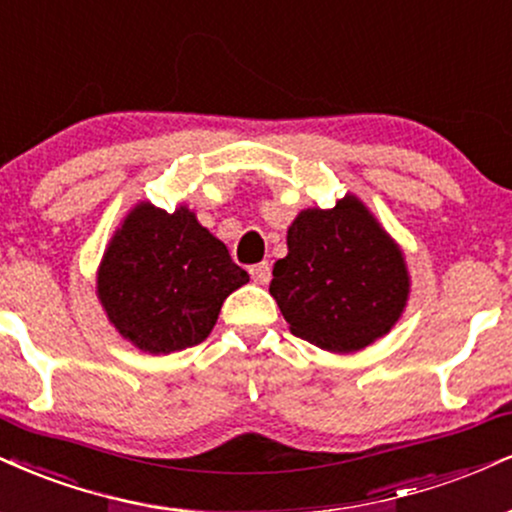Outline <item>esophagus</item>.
<instances>
[{
  "label": "esophagus",
  "mask_w": 512,
  "mask_h": 512,
  "mask_svg": "<svg viewBox=\"0 0 512 512\" xmlns=\"http://www.w3.org/2000/svg\"><path fill=\"white\" fill-rule=\"evenodd\" d=\"M250 276H252V281L260 283V286H267L269 279H272V267H269V262L252 264V267H250Z\"/></svg>",
  "instance_id": "obj_1"
}]
</instances>
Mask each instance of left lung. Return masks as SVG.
I'll return each mask as SVG.
<instances>
[{"instance_id":"obj_1","label":"left lung","mask_w":512,"mask_h":512,"mask_svg":"<svg viewBox=\"0 0 512 512\" xmlns=\"http://www.w3.org/2000/svg\"><path fill=\"white\" fill-rule=\"evenodd\" d=\"M274 295L291 334L329 353H357L403 317L410 272L400 245L360 197L307 207L288 226Z\"/></svg>"}]
</instances>
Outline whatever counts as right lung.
<instances>
[{
    "label": "right lung",
    "instance_id": "obj_1",
    "mask_svg": "<svg viewBox=\"0 0 512 512\" xmlns=\"http://www.w3.org/2000/svg\"><path fill=\"white\" fill-rule=\"evenodd\" d=\"M248 281L188 205L166 212L140 200L104 248L97 300L128 343L169 355L205 341L224 300Z\"/></svg>",
    "mask_w": 512,
    "mask_h": 512
}]
</instances>
